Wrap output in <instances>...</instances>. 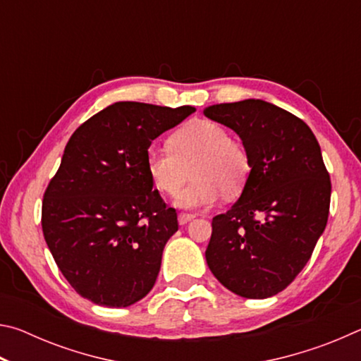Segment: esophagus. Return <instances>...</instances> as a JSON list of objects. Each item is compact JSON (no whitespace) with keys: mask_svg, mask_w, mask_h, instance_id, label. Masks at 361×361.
Wrapping results in <instances>:
<instances>
[{"mask_svg":"<svg viewBox=\"0 0 361 361\" xmlns=\"http://www.w3.org/2000/svg\"><path fill=\"white\" fill-rule=\"evenodd\" d=\"M194 218H195L194 213H186V212L178 213V223H180V224H186V223H189V221H191V219H194Z\"/></svg>","mask_w":361,"mask_h":361,"instance_id":"esophagus-1","label":"esophagus"}]
</instances>
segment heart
Wrapping results in <instances>:
<instances>
[{"mask_svg": "<svg viewBox=\"0 0 361 361\" xmlns=\"http://www.w3.org/2000/svg\"><path fill=\"white\" fill-rule=\"evenodd\" d=\"M167 148L146 151V172L159 192L173 197L191 173L194 178L180 194L181 207H210L219 199L235 197L245 188L250 157L219 122L194 119L169 137Z\"/></svg>", "mask_w": 361, "mask_h": 361, "instance_id": "b5f03b06", "label": "heart"}]
</instances>
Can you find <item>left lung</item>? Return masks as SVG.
Here are the masks:
<instances>
[{"label": "left lung", "mask_w": 361, "mask_h": 361, "mask_svg": "<svg viewBox=\"0 0 361 361\" xmlns=\"http://www.w3.org/2000/svg\"><path fill=\"white\" fill-rule=\"evenodd\" d=\"M204 114L242 138L252 166L240 199L213 218L207 264L235 295L274 296L326 228L331 180L319 142L302 119L264 100L219 103Z\"/></svg>", "instance_id": "8db88e82"}]
</instances>
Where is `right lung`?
I'll return each mask as SVG.
<instances>
[{
  "mask_svg": "<svg viewBox=\"0 0 361 361\" xmlns=\"http://www.w3.org/2000/svg\"><path fill=\"white\" fill-rule=\"evenodd\" d=\"M192 106L118 102L78 127L44 191L42 234L78 295L127 307L156 283L176 210L152 191L146 151Z\"/></svg>",
  "mask_w": 361,
  "mask_h": 361,
  "instance_id": "1",
  "label": "right lung"
}]
</instances>
